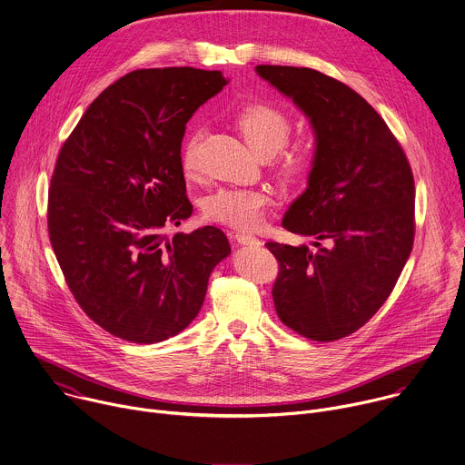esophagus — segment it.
Here are the masks:
<instances>
[{
    "mask_svg": "<svg viewBox=\"0 0 465 465\" xmlns=\"http://www.w3.org/2000/svg\"><path fill=\"white\" fill-rule=\"evenodd\" d=\"M233 237H235V241H237L239 244H253V246H259V244H261V241H259L255 235L248 233V232H237Z\"/></svg>",
    "mask_w": 465,
    "mask_h": 465,
    "instance_id": "1",
    "label": "esophagus"
}]
</instances>
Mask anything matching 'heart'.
Instances as JSON below:
<instances>
[{
	"mask_svg": "<svg viewBox=\"0 0 465 465\" xmlns=\"http://www.w3.org/2000/svg\"><path fill=\"white\" fill-rule=\"evenodd\" d=\"M235 127L246 143L259 154L270 157L279 152L277 164L286 175H297L306 170L314 157V145L308 140L284 145L292 122L284 109L266 104L252 102L242 105L233 116ZM203 140L201 129H192L183 145V170L186 177L199 173V147ZM272 206V195L261 188H219L203 201V215L206 221L228 224L239 230L257 228L264 221L266 210Z\"/></svg>",
	"mask_w": 465,
	"mask_h": 465,
	"instance_id": "obj_1",
	"label": "heart"
}]
</instances>
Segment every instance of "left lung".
Wrapping results in <instances>:
<instances>
[{"instance_id":"8db88e82","label":"left lung","mask_w":465,"mask_h":465,"mask_svg":"<svg viewBox=\"0 0 465 465\" xmlns=\"http://www.w3.org/2000/svg\"><path fill=\"white\" fill-rule=\"evenodd\" d=\"M255 71L293 100L316 133L308 188L282 226L314 235L318 250L266 242L279 261L275 312L308 340L336 341L380 311L411 255L414 177L385 120L354 89L308 67Z\"/></svg>"}]
</instances>
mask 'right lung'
Wrapping results in <instances>:
<instances>
[{
	"instance_id": "right-lung-1",
	"label": "right lung",
	"mask_w": 465,
	"mask_h": 465,
	"mask_svg": "<svg viewBox=\"0 0 465 465\" xmlns=\"http://www.w3.org/2000/svg\"><path fill=\"white\" fill-rule=\"evenodd\" d=\"M221 71H133L87 107L64 142L49 190L53 250L82 311L131 343H159L199 314L232 248L215 226L164 235L193 212L181 145Z\"/></svg>"
}]
</instances>
